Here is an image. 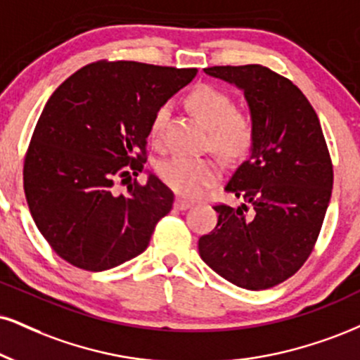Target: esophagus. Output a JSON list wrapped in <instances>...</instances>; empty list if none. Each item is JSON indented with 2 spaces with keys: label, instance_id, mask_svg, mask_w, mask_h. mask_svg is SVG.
<instances>
[{
  "label": "esophagus",
  "instance_id": "obj_1",
  "mask_svg": "<svg viewBox=\"0 0 360 360\" xmlns=\"http://www.w3.org/2000/svg\"><path fill=\"white\" fill-rule=\"evenodd\" d=\"M174 206H176V210L184 211V210H188V207H191V206H193V201H188V199H181V198H177V199H176V202H174Z\"/></svg>",
  "mask_w": 360,
  "mask_h": 360
}]
</instances>
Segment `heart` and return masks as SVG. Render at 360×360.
<instances>
[{"mask_svg": "<svg viewBox=\"0 0 360 360\" xmlns=\"http://www.w3.org/2000/svg\"><path fill=\"white\" fill-rule=\"evenodd\" d=\"M188 107L207 127L206 147H211L226 161H236L253 146L255 125L248 112L233 109V101L223 90L198 85L189 92ZM169 115L167 105L154 112L149 134L159 142ZM158 174L167 188L184 198H198L221 176V164L214 155H174L158 164Z\"/></svg>", "mask_w": 360, "mask_h": 360, "instance_id": "b5f03b06", "label": "heart"}]
</instances>
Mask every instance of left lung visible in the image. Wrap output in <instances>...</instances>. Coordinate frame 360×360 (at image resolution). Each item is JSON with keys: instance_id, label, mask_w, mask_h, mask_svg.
Instances as JSON below:
<instances>
[{"instance_id": "obj_1", "label": "left lung", "mask_w": 360, "mask_h": 360, "mask_svg": "<svg viewBox=\"0 0 360 360\" xmlns=\"http://www.w3.org/2000/svg\"><path fill=\"white\" fill-rule=\"evenodd\" d=\"M205 72L243 90L255 139L224 188L241 205L213 206L218 224L199 238V255L236 287L271 288L300 270L319 238L333 184L326 137L302 90L270 68Z\"/></svg>"}]
</instances>
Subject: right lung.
Segmentation results:
<instances>
[{"label":"right lung","mask_w":360,"mask_h":360,"mask_svg":"<svg viewBox=\"0 0 360 360\" xmlns=\"http://www.w3.org/2000/svg\"><path fill=\"white\" fill-rule=\"evenodd\" d=\"M196 73L101 60L51 94L30 141L23 188L34 224L60 258L103 271L147 248L174 194L153 174L125 193L115 181L144 171L154 112Z\"/></svg>","instance_id":"right-lung-1"}]
</instances>
